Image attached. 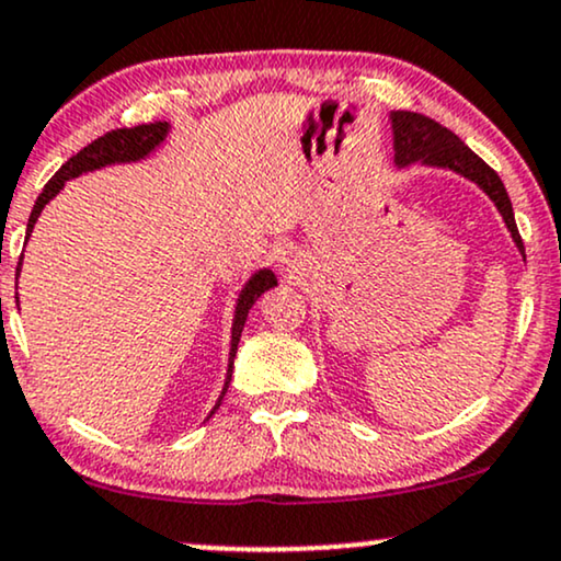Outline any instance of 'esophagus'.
Segmentation results:
<instances>
[{
    "label": "esophagus",
    "instance_id": "1",
    "mask_svg": "<svg viewBox=\"0 0 561 561\" xmlns=\"http://www.w3.org/2000/svg\"><path fill=\"white\" fill-rule=\"evenodd\" d=\"M278 273L283 280H294L296 273H299V262H296V257L291 252H283L278 257Z\"/></svg>",
    "mask_w": 561,
    "mask_h": 561
}]
</instances>
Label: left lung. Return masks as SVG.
Returning <instances> with one entry per match:
<instances>
[{
    "label": "left lung",
    "instance_id": "8db88e82",
    "mask_svg": "<svg viewBox=\"0 0 561 561\" xmlns=\"http://www.w3.org/2000/svg\"><path fill=\"white\" fill-rule=\"evenodd\" d=\"M390 133H392V163L396 169H408V165L419 163L426 169H442V171H455V174L473 182L479 190L492 199L496 210L507 226L510 237H513L517 252L523 254L525 249L523 239L517 233L515 226V213L513 203H510L507 190H504L502 179L496 176L494 169H489L479 156L460 140L458 135L449 133L447 127H442L428 116L413 114V112H392L390 114Z\"/></svg>",
    "mask_w": 561,
    "mask_h": 561
}]
</instances>
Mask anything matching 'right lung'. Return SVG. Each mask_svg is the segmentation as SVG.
<instances>
[{"label":"right lung","mask_w":561,"mask_h":561,"mask_svg":"<svg viewBox=\"0 0 561 561\" xmlns=\"http://www.w3.org/2000/svg\"><path fill=\"white\" fill-rule=\"evenodd\" d=\"M169 133H171V124L169 122L140 124V127H133V129H114V133L103 135V137H99V140L90 142L88 148H82L78 156L69 158V161L61 165L57 174L51 176V182L44 186V192H41V195H38L36 205H33L31 218H27V228H25V244H27V239H31L33 228H36L41 213H44V207L51 203V199L57 197L61 190H65L67 182H72V179H78V176L93 174V171L108 169V165H124V163L148 161V158L153 156L156 150L165 142V137H169ZM20 267H23V257H20L18 275H20ZM275 286H278V278H275V273L270 267L254 270V273L247 278L244 286H241V291L237 296V304H233L231 348H228V366H226L224 390H220V396L216 400V405H213L210 416L218 411L220 400H224L228 385H231L233 358H237V348H239V341H241V330H244V324H247L249 309L254 307V301H257L262 294L270 291V288H275ZM15 301H18V294H15ZM210 416H207V419H210Z\"/></svg>","instance_id":"right-lung-1"}]
</instances>
